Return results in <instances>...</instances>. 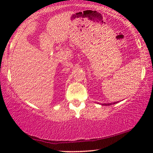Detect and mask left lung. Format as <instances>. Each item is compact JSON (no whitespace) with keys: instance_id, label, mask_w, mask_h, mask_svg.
Wrapping results in <instances>:
<instances>
[{"instance_id":"obj_1","label":"left lung","mask_w":153,"mask_h":153,"mask_svg":"<svg viewBox=\"0 0 153 153\" xmlns=\"http://www.w3.org/2000/svg\"><path fill=\"white\" fill-rule=\"evenodd\" d=\"M118 102V101H117ZM117 102H114V103H103L102 105H105V106H108V105H111V104H114V103H117Z\"/></svg>"}]
</instances>
